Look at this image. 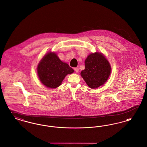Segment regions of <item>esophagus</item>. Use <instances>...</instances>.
<instances>
[{"label":"esophagus","instance_id":"esophagus-1","mask_svg":"<svg viewBox=\"0 0 147 147\" xmlns=\"http://www.w3.org/2000/svg\"><path fill=\"white\" fill-rule=\"evenodd\" d=\"M74 70L76 71V72L77 73H78L79 72V68H74Z\"/></svg>","mask_w":147,"mask_h":147}]
</instances>
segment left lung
I'll use <instances>...</instances> for the list:
<instances>
[{
	"instance_id": "left-lung-1",
	"label": "left lung",
	"mask_w": 147,
	"mask_h": 147,
	"mask_svg": "<svg viewBox=\"0 0 147 147\" xmlns=\"http://www.w3.org/2000/svg\"><path fill=\"white\" fill-rule=\"evenodd\" d=\"M85 69L80 75L91 89H96L105 84L111 73V65L100 52L91 53L85 61Z\"/></svg>"
}]
</instances>
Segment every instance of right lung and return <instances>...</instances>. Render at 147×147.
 Wrapping results in <instances>:
<instances>
[{
  "label": "right lung",
  "mask_w": 147,
  "mask_h": 147,
  "mask_svg": "<svg viewBox=\"0 0 147 147\" xmlns=\"http://www.w3.org/2000/svg\"><path fill=\"white\" fill-rule=\"evenodd\" d=\"M39 80L45 86L55 89L59 86L63 79L74 70L62 62L55 52H49L43 57L37 68Z\"/></svg>",
  "instance_id": "add662e5"
}]
</instances>
